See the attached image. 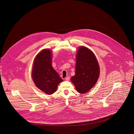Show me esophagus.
I'll return each mask as SVG.
<instances>
[{
	"label": "esophagus",
	"mask_w": 134,
	"mask_h": 134,
	"mask_svg": "<svg viewBox=\"0 0 134 134\" xmlns=\"http://www.w3.org/2000/svg\"><path fill=\"white\" fill-rule=\"evenodd\" d=\"M70 80V77H67L66 78H65V80L66 81H69Z\"/></svg>",
	"instance_id": "esophagus-1"
}]
</instances>
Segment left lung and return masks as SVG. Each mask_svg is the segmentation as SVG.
Masks as SVG:
<instances>
[{
  "mask_svg": "<svg viewBox=\"0 0 134 134\" xmlns=\"http://www.w3.org/2000/svg\"><path fill=\"white\" fill-rule=\"evenodd\" d=\"M76 74L71 78L78 92L84 94L96 84L99 76V67L94 54L81 47L76 56Z\"/></svg>",
  "mask_w": 134,
  "mask_h": 134,
  "instance_id": "1",
  "label": "left lung"
}]
</instances>
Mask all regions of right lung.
Here are the masks:
<instances>
[{"mask_svg": "<svg viewBox=\"0 0 134 134\" xmlns=\"http://www.w3.org/2000/svg\"><path fill=\"white\" fill-rule=\"evenodd\" d=\"M51 51L45 49L36 57L32 69V78L36 86L47 94H52L63 80L52 66Z\"/></svg>", "mask_w": 134, "mask_h": 134, "instance_id": "right-lung-1", "label": "right lung"}]
</instances>
